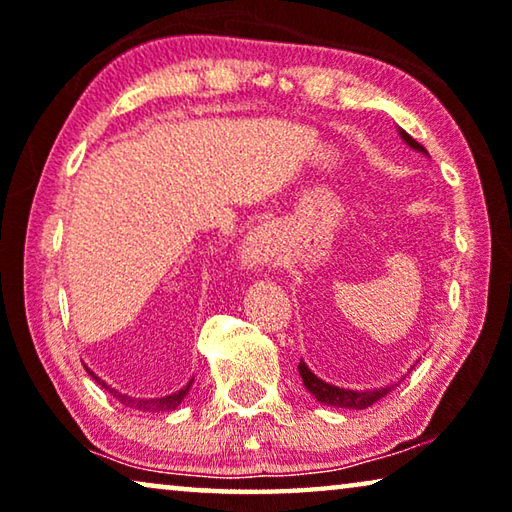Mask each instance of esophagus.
Instances as JSON below:
<instances>
[{
  "instance_id": "34e87169",
  "label": "esophagus",
  "mask_w": 512,
  "mask_h": 512,
  "mask_svg": "<svg viewBox=\"0 0 512 512\" xmlns=\"http://www.w3.org/2000/svg\"><path fill=\"white\" fill-rule=\"evenodd\" d=\"M272 256H274L272 240L267 238L265 233H256L254 238H249L245 245V251H242V258H245V263H249V265L270 263Z\"/></svg>"
}]
</instances>
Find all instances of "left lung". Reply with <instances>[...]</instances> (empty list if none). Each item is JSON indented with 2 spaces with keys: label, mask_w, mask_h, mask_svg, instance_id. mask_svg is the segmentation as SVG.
Wrapping results in <instances>:
<instances>
[{
  "label": "left lung",
  "mask_w": 512,
  "mask_h": 512,
  "mask_svg": "<svg viewBox=\"0 0 512 512\" xmlns=\"http://www.w3.org/2000/svg\"><path fill=\"white\" fill-rule=\"evenodd\" d=\"M400 137H403L407 144H410L412 148H416V151L426 153V148H423L419 141L412 139L410 135H407L405 130H400ZM428 155V153H426ZM300 377L304 382V387L309 389L313 396L318 398V403H325V405H332V407H343V410H366V407L375 405L377 400H382L384 396H387L389 391H393L398 387V384H389V387H382V389H366V391H352V389H341V387H334V384H327L322 382L318 375H313L309 371V366L304 364V361H300Z\"/></svg>",
  "instance_id": "1"
}]
</instances>
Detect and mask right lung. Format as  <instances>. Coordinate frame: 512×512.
<instances>
[{"instance_id": "1", "label": "right lung", "mask_w": 512, "mask_h": 512, "mask_svg": "<svg viewBox=\"0 0 512 512\" xmlns=\"http://www.w3.org/2000/svg\"><path fill=\"white\" fill-rule=\"evenodd\" d=\"M86 371H89V368H86ZM93 377H96V375H93ZM96 380H98V377H96ZM98 384H102V387L112 393V396L119 400V403H123L125 407H132V410H139V412H174L176 407L183 403V398L187 396V391H190V387H192V382H190L187 387H183L176 393H171V396H164V398H132V396H125V393H121V391L112 389L109 384H105L102 380H98Z\"/></svg>"}]
</instances>
